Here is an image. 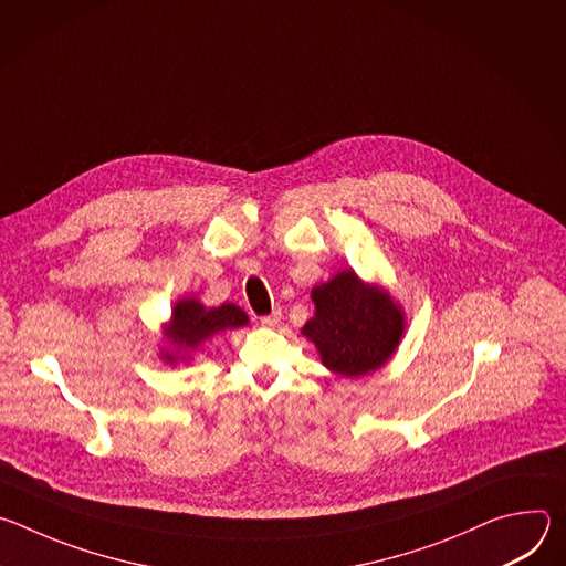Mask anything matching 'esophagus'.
<instances>
[{"mask_svg":"<svg viewBox=\"0 0 566 566\" xmlns=\"http://www.w3.org/2000/svg\"><path fill=\"white\" fill-rule=\"evenodd\" d=\"M280 317H282V311H280V308H275L273 313H269V315H262V317H260V322H262L264 327H275L277 322H280Z\"/></svg>","mask_w":566,"mask_h":566,"instance_id":"34e87169","label":"esophagus"}]
</instances>
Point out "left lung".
Wrapping results in <instances>:
<instances>
[{
	"label": "left lung",
	"instance_id": "left-lung-1",
	"mask_svg": "<svg viewBox=\"0 0 566 566\" xmlns=\"http://www.w3.org/2000/svg\"><path fill=\"white\" fill-rule=\"evenodd\" d=\"M315 317L302 334L315 343L332 371L358 378L394 354L402 336V315L387 293L363 284L354 271L313 289Z\"/></svg>",
	"mask_w": 566,
	"mask_h": 566
}]
</instances>
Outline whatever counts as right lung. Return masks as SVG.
Returning <instances> with one entry per match:
<instances>
[{"mask_svg":"<svg viewBox=\"0 0 566 566\" xmlns=\"http://www.w3.org/2000/svg\"><path fill=\"white\" fill-rule=\"evenodd\" d=\"M247 322H249L247 313L234 304H221L214 308H206L203 304H199V300H184L175 306L168 338L181 349L184 347L195 349L197 345L212 338L214 334H219L223 329L244 327ZM164 358L168 363L177 360L172 354H166Z\"/></svg>","mask_w":566,"mask_h":566,"instance_id":"1","label":"right lung"}]
</instances>
